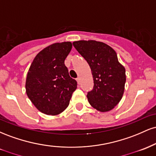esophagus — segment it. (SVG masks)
<instances>
[{
    "instance_id": "1",
    "label": "esophagus",
    "mask_w": 156,
    "mask_h": 156,
    "mask_svg": "<svg viewBox=\"0 0 156 156\" xmlns=\"http://www.w3.org/2000/svg\"><path fill=\"white\" fill-rule=\"evenodd\" d=\"M76 80H77V82H78V83L79 84L80 83V78H79V77H78V78H76Z\"/></svg>"
}]
</instances>
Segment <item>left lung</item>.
<instances>
[{"label":"left lung","mask_w":156,"mask_h":156,"mask_svg":"<svg viewBox=\"0 0 156 156\" xmlns=\"http://www.w3.org/2000/svg\"><path fill=\"white\" fill-rule=\"evenodd\" d=\"M73 44L92 70L94 87L87 93L89 103L99 112H109L122 98L126 81L125 67L118 61L115 51L103 42L80 40Z\"/></svg>","instance_id":"obj_1"}]
</instances>
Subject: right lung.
<instances>
[{"mask_svg": "<svg viewBox=\"0 0 156 156\" xmlns=\"http://www.w3.org/2000/svg\"><path fill=\"white\" fill-rule=\"evenodd\" d=\"M72 46L70 42L51 44L36 55L28 69L27 95L39 112L48 115L65 110L77 88V81L64 64Z\"/></svg>", "mask_w": 156, "mask_h": 156, "instance_id": "add662e5", "label": "right lung"}]
</instances>
